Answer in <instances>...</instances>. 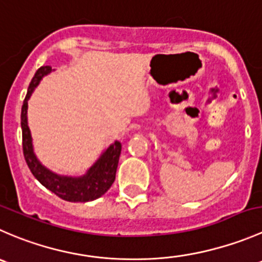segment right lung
I'll return each instance as SVG.
<instances>
[{"mask_svg": "<svg viewBox=\"0 0 262 262\" xmlns=\"http://www.w3.org/2000/svg\"><path fill=\"white\" fill-rule=\"evenodd\" d=\"M52 71L51 66H42L37 70L34 77L28 88L27 97L21 107V131H23V152L25 162L30 172L46 188L61 198L62 200L71 203H86L104 195L116 180L118 160H120L122 145L116 141L111 145L97 160L94 165L88 170L82 177H64L52 173L39 163L33 151L32 135L28 127V99L32 95L33 90L37 88L43 76Z\"/></svg>", "mask_w": 262, "mask_h": 262, "instance_id": "right-lung-1", "label": "right lung"}]
</instances>
